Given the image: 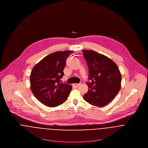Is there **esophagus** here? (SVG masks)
I'll return each mask as SVG.
<instances>
[{"instance_id": "1", "label": "esophagus", "mask_w": 148, "mask_h": 148, "mask_svg": "<svg viewBox=\"0 0 148 148\" xmlns=\"http://www.w3.org/2000/svg\"><path fill=\"white\" fill-rule=\"evenodd\" d=\"M80 85V84H73V85L75 87H77V86H79Z\"/></svg>"}]
</instances>
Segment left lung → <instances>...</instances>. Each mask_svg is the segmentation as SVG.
Returning a JSON list of instances; mask_svg holds the SVG:
<instances>
[{"mask_svg":"<svg viewBox=\"0 0 148 148\" xmlns=\"http://www.w3.org/2000/svg\"><path fill=\"white\" fill-rule=\"evenodd\" d=\"M89 68L88 91L84 99L92 105L103 107L115 98L121 87V76L111 59L92 50H82Z\"/></svg>","mask_w":148,"mask_h":148,"instance_id":"left-lung-1","label":"left lung"}]
</instances>
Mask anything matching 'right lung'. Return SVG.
Returning <instances> with one entry per match:
<instances>
[{"label":"right lung","instance_id":"obj_1","mask_svg":"<svg viewBox=\"0 0 148 148\" xmlns=\"http://www.w3.org/2000/svg\"><path fill=\"white\" fill-rule=\"evenodd\" d=\"M72 51H56L38 63L30 76V89L34 95L48 107H56L67 99L72 86L60 82L64 75L63 69Z\"/></svg>","mask_w":148,"mask_h":148}]
</instances>
